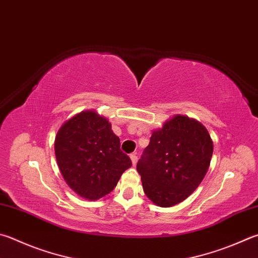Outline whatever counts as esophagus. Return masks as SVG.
<instances>
[{
	"label": "esophagus",
	"mask_w": 258,
	"mask_h": 258,
	"mask_svg": "<svg viewBox=\"0 0 258 258\" xmlns=\"http://www.w3.org/2000/svg\"><path fill=\"white\" fill-rule=\"evenodd\" d=\"M130 158H131V160H132V163H133V166H135L137 165V162H138V156L135 153H132L130 156Z\"/></svg>",
	"instance_id": "obj_1"
}]
</instances>
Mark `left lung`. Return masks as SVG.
Here are the masks:
<instances>
[{
	"mask_svg": "<svg viewBox=\"0 0 258 258\" xmlns=\"http://www.w3.org/2000/svg\"><path fill=\"white\" fill-rule=\"evenodd\" d=\"M212 153L204 125L184 115L171 117L153 131L137 165L145 195L161 208L182 202L202 182Z\"/></svg>",
	"mask_w": 258,
	"mask_h": 258,
	"instance_id": "left-lung-1",
	"label": "left lung"
}]
</instances>
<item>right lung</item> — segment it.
Instances as JSON below:
<instances>
[{
    "label": "right lung",
    "mask_w": 258,
    "mask_h": 258,
    "mask_svg": "<svg viewBox=\"0 0 258 258\" xmlns=\"http://www.w3.org/2000/svg\"><path fill=\"white\" fill-rule=\"evenodd\" d=\"M54 149L64 180L89 201L110 193L132 166L109 120L96 110H83L65 121L56 134Z\"/></svg>",
    "instance_id": "add662e5"
}]
</instances>
